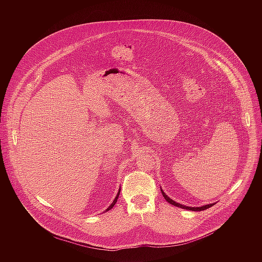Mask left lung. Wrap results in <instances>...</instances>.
Segmentation results:
<instances>
[{
  "instance_id": "obj_1",
  "label": "left lung",
  "mask_w": 262,
  "mask_h": 262,
  "mask_svg": "<svg viewBox=\"0 0 262 262\" xmlns=\"http://www.w3.org/2000/svg\"><path fill=\"white\" fill-rule=\"evenodd\" d=\"M160 189H161V188H160ZM161 193H162L163 198L166 200L167 203H169V204H171V205H173V206H176V207H179V208H182V209H186V210H190V211H204V210L209 209V208H211L212 206L215 205V204H210V205H206V206L198 207V208H194V207H187V206H184V205H182V204H179V203H176L174 201H172L170 198H168V196L163 192L162 189H161Z\"/></svg>"
}]
</instances>
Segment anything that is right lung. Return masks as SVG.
<instances>
[{"label": "right lung", "mask_w": 262, "mask_h": 262, "mask_svg": "<svg viewBox=\"0 0 262 262\" xmlns=\"http://www.w3.org/2000/svg\"><path fill=\"white\" fill-rule=\"evenodd\" d=\"M119 193H120V190H119V192H118V194H117V195H116V198H115V200H114V202H113L112 204H111V205H110V207H109V208H108V209H107V210H106V212H107V211H109V210H111V209H112L113 207H114V205H115V204H116V202H117V199H118V196H119Z\"/></svg>", "instance_id": "1"}]
</instances>
